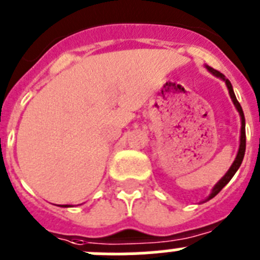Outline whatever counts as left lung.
<instances>
[{
	"label": "left lung",
	"mask_w": 260,
	"mask_h": 260,
	"mask_svg": "<svg viewBox=\"0 0 260 260\" xmlns=\"http://www.w3.org/2000/svg\"><path fill=\"white\" fill-rule=\"evenodd\" d=\"M205 68H207L208 72L212 73V74L214 75V77H217V78L222 79V81L225 83V86H227V88H229V93H230V96H231L232 103H234L235 108H236V110L239 111L240 118H241V131H240L239 151H237V155H236V157H235L234 163H232V166L230 167V169H229V171H227V173H225L224 176H223L222 178H220L219 181H218L217 183H215L214 187L212 188V192H210V195L208 196V198L205 199V200H204L203 203H205V201H208V200H210V199L214 198V196L217 195V193L219 192V191L222 190V188L224 187V186L227 185V183H229L230 181H231V178L235 176V173H236V172H237V169H239L240 166H241L242 159H244V155H245V149H246V135H245V116H244V111H242L241 105H240L239 101H237V99H236V96H235V92H234V88H232L231 82H230L229 79L225 78V77L222 74V73L218 72V70L213 69V68L208 67V65H205Z\"/></svg>",
	"instance_id": "8db88e82"
}]
</instances>
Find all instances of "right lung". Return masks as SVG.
Instances as JSON below:
<instances>
[{
	"instance_id": "add662e5",
	"label": "right lung",
	"mask_w": 260,
	"mask_h": 260,
	"mask_svg": "<svg viewBox=\"0 0 260 260\" xmlns=\"http://www.w3.org/2000/svg\"><path fill=\"white\" fill-rule=\"evenodd\" d=\"M60 207H62V208H69V207H72V205H60Z\"/></svg>"
}]
</instances>
